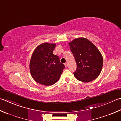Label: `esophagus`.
<instances>
[{"instance_id":"1","label":"esophagus","mask_w":121,"mask_h":121,"mask_svg":"<svg viewBox=\"0 0 121 121\" xmlns=\"http://www.w3.org/2000/svg\"><path fill=\"white\" fill-rule=\"evenodd\" d=\"M65 68H67L68 67V63H65Z\"/></svg>"}]
</instances>
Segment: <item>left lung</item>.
Listing matches in <instances>:
<instances>
[{"mask_svg": "<svg viewBox=\"0 0 121 121\" xmlns=\"http://www.w3.org/2000/svg\"><path fill=\"white\" fill-rule=\"evenodd\" d=\"M77 63L74 77L82 82L95 80L101 71L103 58L100 52L88 39L79 38L69 43Z\"/></svg>", "mask_w": 121, "mask_h": 121, "instance_id": "left-lung-1", "label": "left lung"}]
</instances>
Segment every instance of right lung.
Returning <instances> with one entry per match:
<instances>
[{
    "mask_svg": "<svg viewBox=\"0 0 121 121\" xmlns=\"http://www.w3.org/2000/svg\"><path fill=\"white\" fill-rule=\"evenodd\" d=\"M56 44L44 43L37 47L30 63V71L37 82L46 86L57 82L65 66L60 63L59 56L54 55Z\"/></svg>",
    "mask_w": 121,
    "mask_h": 121,
    "instance_id": "right-lung-1",
    "label": "right lung"
}]
</instances>
